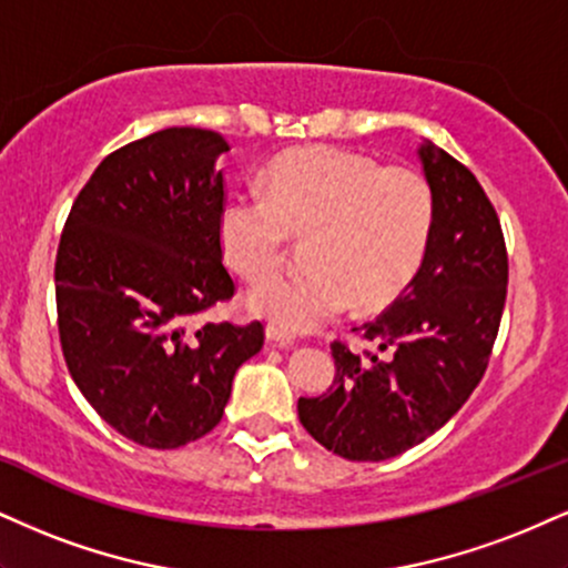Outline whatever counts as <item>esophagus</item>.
<instances>
[{
    "label": "esophagus",
    "instance_id": "34e87169",
    "mask_svg": "<svg viewBox=\"0 0 568 568\" xmlns=\"http://www.w3.org/2000/svg\"><path fill=\"white\" fill-rule=\"evenodd\" d=\"M266 338L275 341V344H280V346H291L293 341H296V336H293L291 331H285V327H280L275 323L266 325Z\"/></svg>",
    "mask_w": 568,
    "mask_h": 568
}]
</instances>
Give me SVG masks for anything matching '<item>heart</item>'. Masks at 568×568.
I'll return each instance as SVG.
<instances>
[{"label": "heart", "mask_w": 568, "mask_h": 568, "mask_svg": "<svg viewBox=\"0 0 568 568\" xmlns=\"http://www.w3.org/2000/svg\"><path fill=\"white\" fill-rule=\"evenodd\" d=\"M434 227V193L407 166H378L331 145L283 153L264 195L237 193L219 214V243L237 275L258 283L283 264L291 235L310 237L304 275L275 277L248 296L251 312L285 331H310L357 302L384 310L418 275Z\"/></svg>", "instance_id": "b5f03b06"}]
</instances>
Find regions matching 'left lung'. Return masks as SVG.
I'll return each mask as SVG.
<instances>
[{
  "label": "left lung",
  "instance_id": "obj_1",
  "mask_svg": "<svg viewBox=\"0 0 568 568\" xmlns=\"http://www.w3.org/2000/svg\"><path fill=\"white\" fill-rule=\"evenodd\" d=\"M418 153L434 193L418 275L354 327L373 349L333 341V386L298 399L302 426L346 460H388L439 432L479 386L500 331L508 251L497 211L460 161L432 142Z\"/></svg>",
  "mask_w": 568,
  "mask_h": 568
}]
</instances>
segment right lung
Returning a JSON list of instances; mask_svg holds the SVG:
<instances>
[{
	"label": "right lung",
	"mask_w": 568,
	"mask_h": 568,
	"mask_svg": "<svg viewBox=\"0 0 568 568\" xmlns=\"http://www.w3.org/2000/svg\"><path fill=\"white\" fill-rule=\"evenodd\" d=\"M219 132L172 126L105 155L65 219L54 262L68 373L108 426L176 449L222 420L264 325L203 323L235 296L222 264Z\"/></svg>",
	"instance_id": "obj_1"
}]
</instances>
